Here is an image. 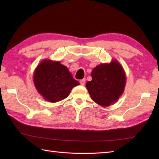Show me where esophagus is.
Wrapping results in <instances>:
<instances>
[{"label": "esophagus", "mask_w": 159, "mask_h": 159, "mask_svg": "<svg viewBox=\"0 0 159 159\" xmlns=\"http://www.w3.org/2000/svg\"><path fill=\"white\" fill-rule=\"evenodd\" d=\"M85 79H83L82 80H80V83L81 85H85Z\"/></svg>", "instance_id": "34e87169"}]
</instances>
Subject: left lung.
I'll list each match as a JSON object with an SVG mask.
<instances>
[{"label": "left lung", "mask_w": 159, "mask_h": 159, "mask_svg": "<svg viewBox=\"0 0 159 159\" xmlns=\"http://www.w3.org/2000/svg\"><path fill=\"white\" fill-rule=\"evenodd\" d=\"M91 75L92 80L87 82L86 87L91 98L98 104L109 107L122 95L126 76L123 67L117 60L98 65Z\"/></svg>", "instance_id": "left-lung-1"}]
</instances>
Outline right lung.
Here are the masks:
<instances>
[{
    "label": "right lung",
    "mask_w": 159,
    "mask_h": 159,
    "mask_svg": "<svg viewBox=\"0 0 159 159\" xmlns=\"http://www.w3.org/2000/svg\"><path fill=\"white\" fill-rule=\"evenodd\" d=\"M33 83L38 93L50 102L66 98L73 87L79 85L66 66L50 59H43L37 66Z\"/></svg>",
    "instance_id": "add662e5"
}]
</instances>
